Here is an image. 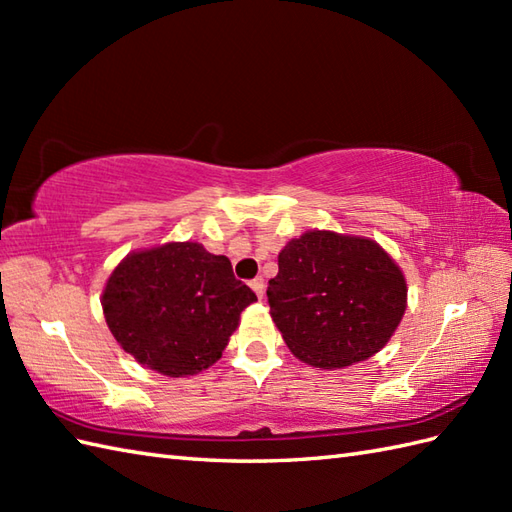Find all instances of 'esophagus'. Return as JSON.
<instances>
[{"mask_svg":"<svg viewBox=\"0 0 512 512\" xmlns=\"http://www.w3.org/2000/svg\"><path fill=\"white\" fill-rule=\"evenodd\" d=\"M250 288L255 290V295H257L259 299H264V295H266V284H264L262 277H255L253 281H250Z\"/></svg>","mask_w":512,"mask_h":512,"instance_id":"1","label":"esophagus"}]
</instances>
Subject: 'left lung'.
Masks as SVG:
<instances>
[{"mask_svg":"<svg viewBox=\"0 0 512 512\" xmlns=\"http://www.w3.org/2000/svg\"><path fill=\"white\" fill-rule=\"evenodd\" d=\"M270 317L299 361L321 369L383 350L407 310V279L374 239L306 231L277 257Z\"/></svg>","mask_w":512,"mask_h":512,"instance_id":"left-lung-1","label":"left lung"}]
</instances>
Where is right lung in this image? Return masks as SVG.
Here are the masks:
<instances>
[{"label": "right lung", "instance_id": "1", "mask_svg": "<svg viewBox=\"0 0 512 512\" xmlns=\"http://www.w3.org/2000/svg\"><path fill=\"white\" fill-rule=\"evenodd\" d=\"M253 301L228 257L198 242H169L129 253L107 277L101 306L127 354L162 376L184 378L220 361Z\"/></svg>", "mask_w": 512, "mask_h": 512}]
</instances>
